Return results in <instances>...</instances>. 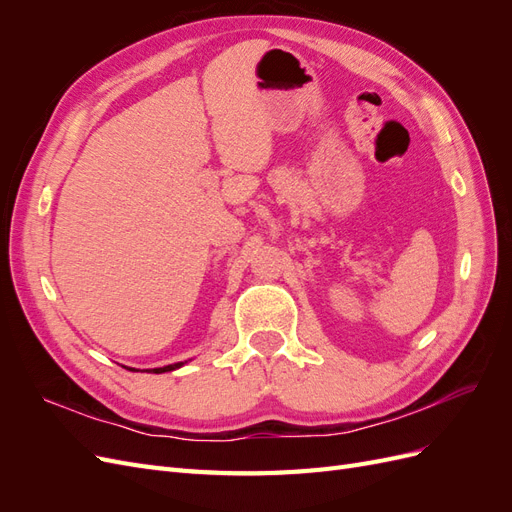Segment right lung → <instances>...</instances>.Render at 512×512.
<instances>
[{
	"label": "right lung",
	"instance_id": "obj_1",
	"mask_svg": "<svg viewBox=\"0 0 512 512\" xmlns=\"http://www.w3.org/2000/svg\"><path fill=\"white\" fill-rule=\"evenodd\" d=\"M183 363H175V365H166V367H156V369H147V371H153V374H164V371H173L177 367H181Z\"/></svg>",
	"mask_w": 512,
	"mask_h": 512
}]
</instances>
